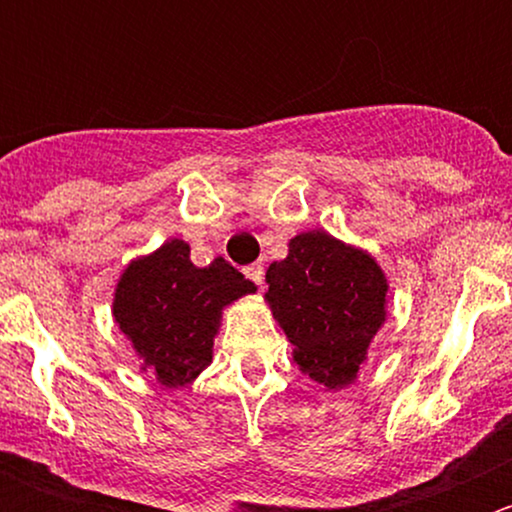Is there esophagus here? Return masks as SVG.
Listing matches in <instances>:
<instances>
[{"mask_svg": "<svg viewBox=\"0 0 512 512\" xmlns=\"http://www.w3.org/2000/svg\"><path fill=\"white\" fill-rule=\"evenodd\" d=\"M245 275L250 277L255 285L262 287V280H265V265H262V262H252V265L245 267Z\"/></svg>", "mask_w": 512, "mask_h": 512, "instance_id": "34e87169", "label": "esophagus"}]
</instances>
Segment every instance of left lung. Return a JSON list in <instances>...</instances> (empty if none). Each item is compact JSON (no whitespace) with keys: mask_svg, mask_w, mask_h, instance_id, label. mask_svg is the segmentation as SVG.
Returning <instances> with one entry per match:
<instances>
[{"mask_svg":"<svg viewBox=\"0 0 512 512\" xmlns=\"http://www.w3.org/2000/svg\"><path fill=\"white\" fill-rule=\"evenodd\" d=\"M265 282L299 371L329 391L354 384L389 314V280L376 257L327 230L299 232Z\"/></svg>","mask_w":512,"mask_h":512,"instance_id":"obj_1","label":"left lung"}]
</instances>
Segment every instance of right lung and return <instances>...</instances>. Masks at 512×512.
I'll return each mask as SVG.
<instances>
[{"instance_id":"add662e5","label":"right lung","mask_w":512,"mask_h":512,"mask_svg":"<svg viewBox=\"0 0 512 512\" xmlns=\"http://www.w3.org/2000/svg\"><path fill=\"white\" fill-rule=\"evenodd\" d=\"M255 292V282L223 257L195 267L188 242L170 237L123 267L111 314L141 371H151L165 389H180L213 361L223 309Z\"/></svg>"}]
</instances>
